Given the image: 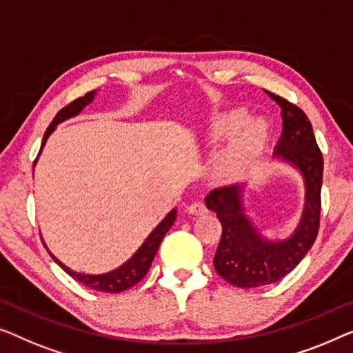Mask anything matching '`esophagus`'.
I'll list each match as a JSON object with an SVG mask.
<instances>
[{
  "instance_id": "obj_1",
  "label": "esophagus",
  "mask_w": 353,
  "mask_h": 353,
  "mask_svg": "<svg viewBox=\"0 0 353 353\" xmlns=\"http://www.w3.org/2000/svg\"><path fill=\"white\" fill-rule=\"evenodd\" d=\"M187 211L190 212V214H195V216L208 214V208L205 206V203H203V201H193L192 205L187 208Z\"/></svg>"
}]
</instances>
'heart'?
<instances>
[{"label":"heart","instance_id":"b5f03b06","mask_svg":"<svg viewBox=\"0 0 353 353\" xmlns=\"http://www.w3.org/2000/svg\"><path fill=\"white\" fill-rule=\"evenodd\" d=\"M246 123V113L235 112L228 113V115L219 117L212 123L211 126V141L219 142L224 141L228 136L240 131L241 126ZM267 139V126L262 121H254L251 125H248L240 136L235 141V143L228 148L224 168L228 172H236L240 171L243 166L246 165V161L250 158L261 150V147L264 145Z\"/></svg>","mask_w":353,"mask_h":353}]
</instances>
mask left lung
<instances>
[{
	"mask_svg": "<svg viewBox=\"0 0 353 353\" xmlns=\"http://www.w3.org/2000/svg\"><path fill=\"white\" fill-rule=\"evenodd\" d=\"M265 92L281 108L283 131L275 157L291 163L304 176L305 208L292 236L283 241H267L243 212L241 185L217 187L208 193V210L216 212L222 225L212 262L217 274L238 288L265 286L285 278L314 246L320 228L323 157L314 129L299 107L274 92Z\"/></svg>",
	"mask_w": 353,
	"mask_h": 353,
	"instance_id": "1",
	"label": "left lung"
}]
</instances>
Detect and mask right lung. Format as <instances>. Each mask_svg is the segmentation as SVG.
Returning <instances> with one entry per match:
<instances>
[{
  "mask_svg": "<svg viewBox=\"0 0 353 353\" xmlns=\"http://www.w3.org/2000/svg\"><path fill=\"white\" fill-rule=\"evenodd\" d=\"M94 94H96L94 91L86 92L83 97L75 99V101L63 107L62 110L57 112V115L54 117L52 123L48 126L46 132H44L41 148H43L44 143H46L49 134H51L54 129H56L59 123L67 120V118H72V117L78 115V113L83 110V107H86L88 103L92 101ZM39 152H41V150H39ZM38 155H39V153H38ZM34 161H37V160H34ZM174 221H176V210H172L170 214H168L165 219H163L160 224H158L155 230H153L150 235H148L147 240L143 241V245L139 248V250L136 251V254H134L131 259L125 262V264H123L121 267H118L117 270L108 272V274H103V275L77 274V272H73V270L68 269V267L63 265L61 261H57L52 254L51 256H52V259L56 261L59 265H61V269L63 272H67V274L70 275L73 280L83 283L84 286L91 288V290H96V291H101V292H113V294H117V292L126 291V290H129V288H132L134 285H137V283L147 275V272L152 265L153 257H155L158 248H160L161 240L165 238L166 232L170 230L171 225L174 224ZM43 245H44V243H43Z\"/></svg>",
  "mask_w": 353,
  "mask_h": 353,
  "instance_id": "add662e5",
  "label": "right lung"
}]
</instances>
